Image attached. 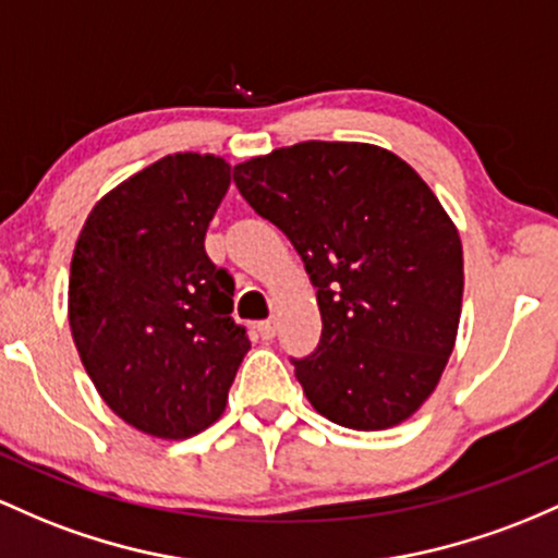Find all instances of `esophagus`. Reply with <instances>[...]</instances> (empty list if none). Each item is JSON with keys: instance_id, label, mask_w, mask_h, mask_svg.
I'll list each match as a JSON object with an SVG mask.
<instances>
[{"instance_id": "esophagus-1", "label": "esophagus", "mask_w": 558, "mask_h": 558, "mask_svg": "<svg viewBox=\"0 0 558 558\" xmlns=\"http://www.w3.org/2000/svg\"><path fill=\"white\" fill-rule=\"evenodd\" d=\"M256 330H259V336L265 341H269L275 336V320H262V323H256Z\"/></svg>"}]
</instances>
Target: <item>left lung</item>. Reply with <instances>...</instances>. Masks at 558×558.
Instances as JSON below:
<instances>
[{"instance_id": "left-lung-1", "label": "left lung", "mask_w": 558, "mask_h": 558, "mask_svg": "<svg viewBox=\"0 0 558 558\" xmlns=\"http://www.w3.org/2000/svg\"><path fill=\"white\" fill-rule=\"evenodd\" d=\"M232 180L317 289L320 344L291 360L312 408L357 432L410 418L461 320L463 248L437 195L395 153L323 140L238 163Z\"/></svg>"}]
</instances>
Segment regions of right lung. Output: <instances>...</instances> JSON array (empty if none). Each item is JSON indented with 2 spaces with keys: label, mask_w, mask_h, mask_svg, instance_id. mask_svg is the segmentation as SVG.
<instances>
[{
  "label": "right lung",
  "mask_w": 558,
  "mask_h": 558,
  "mask_svg": "<svg viewBox=\"0 0 558 558\" xmlns=\"http://www.w3.org/2000/svg\"><path fill=\"white\" fill-rule=\"evenodd\" d=\"M228 187L225 158L163 156L97 201L73 248L78 357L106 405L153 437L209 428L251 349L232 275L204 248Z\"/></svg>",
  "instance_id": "obj_1"
}]
</instances>
